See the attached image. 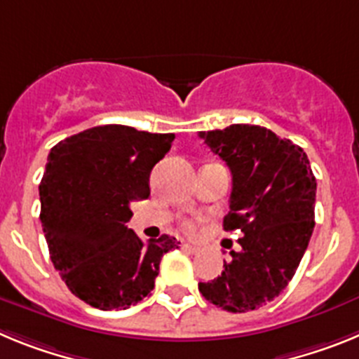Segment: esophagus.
Returning <instances> with one entry per match:
<instances>
[{
  "mask_svg": "<svg viewBox=\"0 0 359 359\" xmlns=\"http://www.w3.org/2000/svg\"><path fill=\"white\" fill-rule=\"evenodd\" d=\"M182 246H183V250H187V252H190V253H198L199 252V246H196V244L183 243Z\"/></svg>",
  "mask_w": 359,
  "mask_h": 359,
  "instance_id": "esophagus-1",
  "label": "esophagus"
}]
</instances>
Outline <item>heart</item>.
I'll use <instances>...</instances> for the list:
<instances>
[{
    "mask_svg": "<svg viewBox=\"0 0 359 359\" xmlns=\"http://www.w3.org/2000/svg\"><path fill=\"white\" fill-rule=\"evenodd\" d=\"M185 228H187V230H189V231H192V230H194V224H192V223H190V221H189V223H185Z\"/></svg>",
    "mask_w": 359,
    "mask_h": 359,
    "instance_id": "heart-1",
    "label": "heart"
}]
</instances>
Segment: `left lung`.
Returning <instances> with one entry per match:
<instances>
[{
	"instance_id": "left-lung-1",
	"label": "left lung",
	"mask_w": 359,
	"mask_h": 359,
	"mask_svg": "<svg viewBox=\"0 0 359 359\" xmlns=\"http://www.w3.org/2000/svg\"><path fill=\"white\" fill-rule=\"evenodd\" d=\"M231 172L226 231L241 230V252H230L223 273L199 282L208 302L230 313L266 306L286 290L315 228L316 180L307 154L261 126L233 123L199 131Z\"/></svg>"
}]
</instances>
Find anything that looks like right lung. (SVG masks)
<instances>
[{
  "instance_id": "obj_1",
  "label": "right lung",
  "mask_w": 359,
  "mask_h": 359,
  "mask_svg": "<svg viewBox=\"0 0 359 359\" xmlns=\"http://www.w3.org/2000/svg\"><path fill=\"white\" fill-rule=\"evenodd\" d=\"M172 133L98 126L52 147L39 185L41 224L50 259L75 297L102 311L128 309L154 287L161 257L176 237L144 243L131 228V205L151 194L152 167Z\"/></svg>"
}]
</instances>
